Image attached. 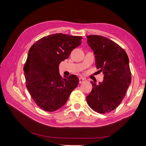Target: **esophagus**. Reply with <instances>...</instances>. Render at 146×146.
I'll use <instances>...</instances> for the list:
<instances>
[{"label":"esophagus","instance_id":"1","mask_svg":"<svg viewBox=\"0 0 146 146\" xmlns=\"http://www.w3.org/2000/svg\"><path fill=\"white\" fill-rule=\"evenodd\" d=\"M85 81H86V80L84 78H83V77H80V78H79V83H82Z\"/></svg>","mask_w":146,"mask_h":146}]
</instances>
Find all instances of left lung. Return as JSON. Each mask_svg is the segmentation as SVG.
I'll use <instances>...</instances> for the list:
<instances>
[{"instance_id": "1", "label": "left lung", "mask_w": 146, "mask_h": 146, "mask_svg": "<svg viewBox=\"0 0 146 146\" xmlns=\"http://www.w3.org/2000/svg\"><path fill=\"white\" fill-rule=\"evenodd\" d=\"M88 44L95 55V65L104 73L98 85L86 97L88 105L99 113L110 112L122 102L131 83L128 56L116 42L98 35L87 36Z\"/></svg>"}]
</instances>
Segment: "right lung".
Instances as JSON below:
<instances>
[{"label": "right lung", "instance_id": "add662e5", "mask_svg": "<svg viewBox=\"0 0 146 146\" xmlns=\"http://www.w3.org/2000/svg\"><path fill=\"white\" fill-rule=\"evenodd\" d=\"M82 37L56 33L37 41L29 50L24 66L26 87L36 105L54 111L66 104L78 85L76 75L61 77L59 64L81 44Z\"/></svg>", "mask_w": 146, "mask_h": 146}]
</instances>
